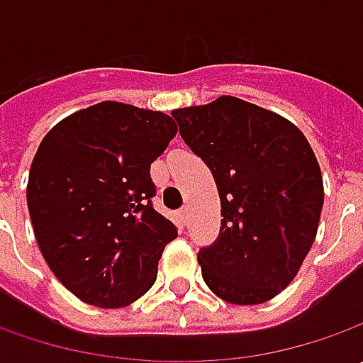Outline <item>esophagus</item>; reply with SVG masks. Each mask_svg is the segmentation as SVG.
<instances>
[{"mask_svg": "<svg viewBox=\"0 0 363 363\" xmlns=\"http://www.w3.org/2000/svg\"><path fill=\"white\" fill-rule=\"evenodd\" d=\"M188 208H182V210H179V218H182V222H184V224H186V222H188Z\"/></svg>", "mask_w": 363, "mask_h": 363, "instance_id": "34e87169", "label": "esophagus"}]
</instances>
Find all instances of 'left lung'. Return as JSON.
Returning <instances> with one entry per match:
<instances>
[{"instance_id":"8db88e82","label":"left lung","mask_w":363,"mask_h":363,"mask_svg":"<svg viewBox=\"0 0 363 363\" xmlns=\"http://www.w3.org/2000/svg\"><path fill=\"white\" fill-rule=\"evenodd\" d=\"M172 117L220 194V234L198 252L206 285L234 305L272 299L295 279L319 226L323 179L309 141L281 115L236 96Z\"/></svg>"}]
</instances>
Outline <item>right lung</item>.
<instances>
[{"label":"right lung","mask_w":363,"mask_h":363,"mask_svg":"<svg viewBox=\"0 0 363 363\" xmlns=\"http://www.w3.org/2000/svg\"><path fill=\"white\" fill-rule=\"evenodd\" d=\"M175 133L169 115L105 101L42 139L28 210L50 271L80 301L123 307L155 283L177 228L153 208L149 169Z\"/></svg>","instance_id":"obj_1"}]
</instances>
